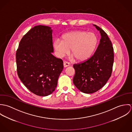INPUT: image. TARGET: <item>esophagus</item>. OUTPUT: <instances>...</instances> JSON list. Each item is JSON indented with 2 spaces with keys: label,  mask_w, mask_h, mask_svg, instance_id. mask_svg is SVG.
I'll return each instance as SVG.
<instances>
[{
  "label": "esophagus",
  "mask_w": 132,
  "mask_h": 132,
  "mask_svg": "<svg viewBox=\"0 0 132 132\" xmlns=\"http://www.w3.org/2000/svg\"><path fill=\"white\" fill-rule=\"evenodd\" d=\"M70 65V63L69 62L66 61L63 62V66H64V68H67V67H69Z\"/></svg>",
  "instance_id": "esophagus-1"
}]
</instances>
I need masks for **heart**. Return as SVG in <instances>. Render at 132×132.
Listing matches in <instances>:
<instances>
[{
  "mask_svg": "<svg viewBox=\"0 0 132 132\" xmlns=\"http://www.w3.org/2000/svg\"><path fill=\"white\" fill-rule=\"evenodd\" d=\"M62 40L56 39L53 46L59 57H63L70 52L79 61H84L92 56L97 46L98 39L93 32L77 30L64 34Z\"/></svg>",
  "mask_w": 132,
  "mask_h": 132,
  "instance_id": "heart-1",
  "label": "heart"
}]
</instances>
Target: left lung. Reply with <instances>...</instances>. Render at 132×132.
<instances>
[{
    "mask_svg": "<svg viewBox=\"0 0 132 132\" xmlns=\"http://www.w3.org/2000/svg\"><path fill=\"white\" fill-rule=\"evenodd\" d=\"M94 26L101 36L94 54L87 60L73 65L75 70L73 83L79 90L85 94L94 93L106 84L111 76L114 62L111 40L102 28Z\"/></svg>",
    "mask_w": 132,
    "mask_h": 132,
    "instance_id": "8db88e82",
    "label": "left lung"
}]
</instances>
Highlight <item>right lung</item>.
Returning <instances> with one entry per match:
<instances>
[{"label": "right lung", "mask_w": 132, "mask_h": 132, "mask_svg": "<svg viewBox=\"0 0 132 132\" xmlns=\"http://www.w3.org/2000/svg\"><path fill=\"white\" fill-rule=\"evenodd\" d=\"M52 29L36 26L22 38L16 58L17 74L23 84L38 96L51 94L56 87L63 61L54 56Z\"/></svg>", "instance_id": "obj_1"}]
</instances>
